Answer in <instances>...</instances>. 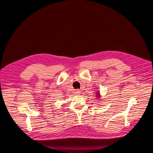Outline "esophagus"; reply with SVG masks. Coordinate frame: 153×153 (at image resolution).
I'll list each match as a JSON object with an SVG mask.
<instances>
[{"label": "esophagus", "mask_w": 153, "mask_h": 153, "mask_svg": "<svg viewBox=\"0 0 153 153\" xmlns=\"http://www.w3.org/2000/svg\"><path fill=\"white\" fill-rule=\"evenodd\" d=\"M80 90H76V91H75V94H80Z\"/></svg>", "instance_id": "esophagus-1"}]
</instances>
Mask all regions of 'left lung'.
<instances>
[{
  "mask_svg": "<svg viewBox=\"0 0 153 153\" xmlns=\"http://www.w3.org/2000/svg\"><path fill=\"white\" fill-rule=\"evenodd\" d=\"M96 95H97V96H96V97H98H98H100V94H99V92H98V94H96Z\"/></svg>",
  "mask_w": 153,
  "mask_h": 153,
  "instance_id": "left-lung-1",
  "label": "left lung"
}]
</instances>
